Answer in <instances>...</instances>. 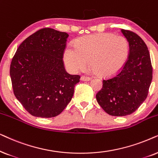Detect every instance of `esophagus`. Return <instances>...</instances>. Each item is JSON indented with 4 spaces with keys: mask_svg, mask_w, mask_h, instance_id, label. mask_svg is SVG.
I'll return each mask as SVG.
<instances>
[{
    "mask_svg": "<svg viewBox=\"0 0 158 158\" xmlns=\"http://www.w3.org/2000/svg\"><path fill=\"white\" fill-rule=\"evenodd\" d=\"M90 77H86V76H81V81H89L90 80Z\"/></svg>",
    "mask_w": 158,
    "mask_h": 158,
    "instance_id": "obj_1",
    "label": "esophagus"
}]
</instances>
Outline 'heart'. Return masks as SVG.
<instances>
[{"label": "heart", "instance_id": "b5f03b06", "mask_svg": "<svg viewBox=\"0 0 158 158\" xmlns=\"http://www.w3.org/2000/svg\"><path fill=\"white\" fill-rule=\"evenodd\" d=\"M129 43L125 37L108 32L95 34L78 39L76 46H66L64 60L71 72L85 70L89 61L97 75L108 78L123 69L129 59Z\"/></svg>", "mask_w": 158, "mask_h": 158}]
</instances>
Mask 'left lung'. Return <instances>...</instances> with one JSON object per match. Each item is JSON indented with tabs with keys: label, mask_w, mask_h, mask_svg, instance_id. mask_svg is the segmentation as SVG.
<instances>
[{
	"label": "left lung",
	"mask_w": 158,
	"mask_h": 158,
	"mask_svg": "<svg viewBox=\"0 0 158 158\" xmlns=\"http://www.w3.org/2000/svg\"><path fill=\"white\" fill-rule=\"evenodd\" d=\"M129 43V57L115 77L102 81L96 94L98 104L113 116L133 113L147 98L152 79V67L148 48L136 33L121 29Z\"/></svg>",
	"instance_id": "left-lung-1"
}]
</instances>
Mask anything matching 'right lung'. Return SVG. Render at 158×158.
Returning <instances> with one entry per match:
<instances>
[{
	"label": "right lung",
	"instance_id": "add662e5",
	"mask_svg": "<svg viewBox=\"0 0 158 158\" xmlns=\"http://www.w3.org/2000/svg\"><path fill=\"white\" fill-rule=\"evenodd\" d=\"M69 35L43 28L21 43L10 66L14 95L27 112L40 118L59 115L72 98L80 76L65 70Z\"/></svg>",
	"mask_w": 158,
	"mask_h": 158
}]
</instances>
